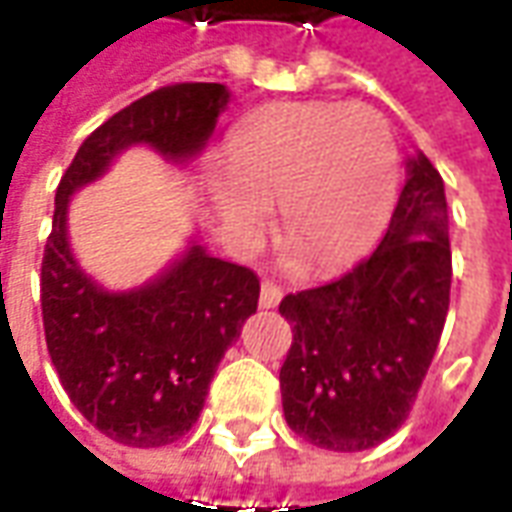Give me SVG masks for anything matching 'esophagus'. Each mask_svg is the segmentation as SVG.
Here are the masks:
<instances>
[{
    "label": "esophagus",
    "mask_w": 512,
    "mask_h": 512,
    "mask_svg": "<svg viewBox=\"0 0 512 512\" xmlns=\"http://www.w3.org/2000/svg\"><path fill=\"white\" fill-rule=\"evenodd\" d=\"M279 301H282V288H279L277 282L266 279V282L260 285V307L271 310V307H277Z\"/></svg>",
    "instance_id": "obj_1"
}]
</instances>
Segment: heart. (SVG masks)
Listing matches in <instances>:
<instances>
[{"label":"heart","instance_id":"heart-1","mask_svg":"<svg viewBox=\"0 0 512 512\" xmlns=\"http://www.w3.org/2000/svg\"><path fill=\"white\" fill-rule=\"evenodd\" d=\"M397 186V147L365 104L288 101L246 117L211 180L216 219L241 249L263 238L274 202L282 230L312 268L348 263L384 222Z\"/></svg>","mask_w":512,"mask_h":512}]
</instances>
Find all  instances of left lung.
Instances as JSON below:
<instances>
[{
	"instance_id": "left-lung-1",
	"label": "left lung",
	"mask_w": 512,
	"mask_h": 512,
	"mask_svg": "<svg viewBox=\"0 0 512 512\" xmlns=\"http://www.w3.org/2000/svg\"><path fill=\"white\" fill-rule=\"evenodd\" d=\"M384 241L348 274L290 293L293 326L279 370L288 425L315 447L359 452L389 439L417 400L450 310L452 252L444 180L425 153Z\"/></svg>"
}]
</instances>
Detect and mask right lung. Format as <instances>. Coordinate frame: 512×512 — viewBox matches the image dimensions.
I'll return each instance as SVG.
<instances>
[{
  "instance_id": "add662e5",
  "label": "right lung",
  "mask_w": 512,
  "mask_h": 512,
  "mask_svg": "<svg viewBox=\"0 0 512 512\" xmlns=\"http://www.w3.org/2000/svg\"><path fill=\"white\" fill-rule=\"evenodd\" d=\"M227 101L230 90L211 82L153 90L95 128L57 186L40 263L51 365L84 419L128 447H164L189 433L224 351L257 310L260 279L191 241L161 277L109 293L73 257L68 202L131 145L191 161Z\"/></svg>"
}]
</instances>
